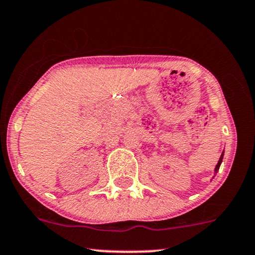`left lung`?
Instances as JSON below:
<instances>
[{
    "label": "left lung",
    "mask_w": 255,
    "mask_h": 255,
    "mask_svg": "<svg viewBox=\"0 0 255 255\" xmlns=\"http://www.w3.org/2000/svg\"><path fill=\"white\" fill-rule=\"evenodd\" d=\"M222 159H224V151H222V154H221V156H220V159H219V161H218V163H217V166H215V173H218V170H219V168H220V165H221V162H222Z\"/></svg>",
    "instance_id": "1"
}]
</instances>
